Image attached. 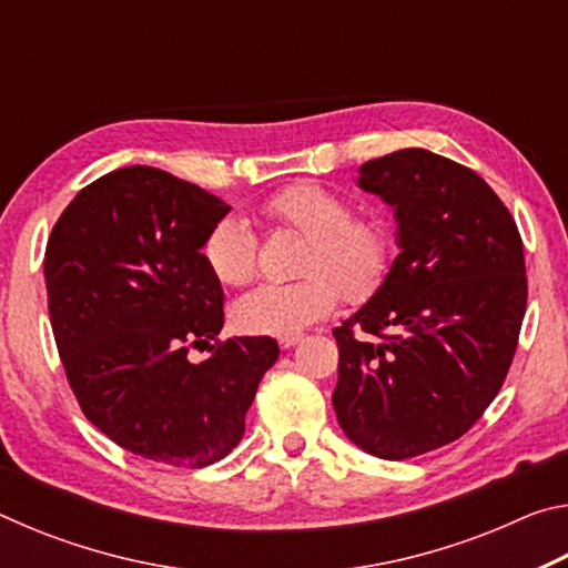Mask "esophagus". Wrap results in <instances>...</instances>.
Instances as JSON below:
<instances>
[{"label": "esophagus", "mask_w": 568, "mask_h": 568, "mask_svg": "<svg viewBox=\"0 0 568 568\" xmlns=\"http://www.w3.org/2000/svg\"><path fill=\"white\" fill-rule=\"evenodd\" d=\"M295 343H301V335H291V338H281V348H293Z\"/></svg>", "instance_id": "obj_1"}]
</instances>
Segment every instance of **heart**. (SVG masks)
<instances>
[{
    "label": "heart",
    "instance_id": "b5f03b06",
    "mask_svg": "<svg viewBox=\"0 0 568 568\" xmlns=\"http://www.w3.org/2000/svg\"><path fill=\"white\" fill-rule=\"evenodd\" d=\"M263 215L273 227L303 237L295 263L303 277L240 297L233 321L243 333L301 335L331 315L341 295L348 303H365L386 283L396 253L388 220L353 213L343 192L318 182H293L265 200ZM203 257L223 285H247L257 275V237L245 220L220 217L207 230Z\"/></svg>",
    "mask_w": 568,
    "mask_h": 568
}]
</instances>
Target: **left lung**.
I'll list each match as a JSON object with an SVG mask.
<instances>
[{
    "instance_id": "obj_1",
    "label": "left lung",
    "mask_w": 568,
    "mask_h": 568,
    "mask_svg": "<svg viewBox=\"0 0 568 568\" xmlns=\"http://www.w3.org/2000/svg\"><path fill=\"white\" fill-rule=\"evenodd\" d=\"M358 185L396 207L400 253L333 331V408L355 446L403 460L464 436L501 390L526 313L524 243L488 182L436 152L368 160Z\"/></svg>"
}]
</instances>
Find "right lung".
<instances>
[{
    "label": "right lung",
    "mask_w": 568,
    "mask_h": 568,
    "mask_svg": "<svg viewBox=\"0 0 568 568\" xmlns=\"http://www.w3.org/2000/svg\"><path fill=\"white\" fill-rule=\"evenodd\" d=\"M227 213L165 170L120 168L77 192L44 253L54 343L82 413L130 454L175 468L240 444L281 355L271 335L217 338L223 287L200 247ZM197 344L211 351L203 364L186 358Z\"/></svg>",
    "instance_id": "right-lung-1"
}]
</instances>
